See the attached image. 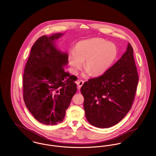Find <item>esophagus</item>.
<instances>
[{
  "mask_svg": "<svg viewBox=\"0 0 156 156\" xmlns=\"http://www.w3.org/2000/svg\"><path fill=\"white\" fill-rule=\"evenodd\" d=\"M76 83V84H77V85H78V89H80V88L82 86V85L83 84L84 81H82V80H78Z\"/></svg>",
  "mask_w": 156,
  "mask_h": 156,
  "instance_id": "obj_1",
  "label": "esophagus"
}]
</instances>
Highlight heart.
I'll return each instance as SVG.
<instances>
[{
  "instance_id": "1",
  "label": "heart",
  "mask_w": 156,
  "mask_h": 156,
  "mask_svg": "<svg viewBox=\"0 0 156 156\" xmlns=\"http://www.w3.org/2000/svg\"><path fill=\"white\" fill-rule=\"evenodd\" d=\"M117 55L118 51L115 45L102 38H92L77 45L75 51L69 53L68 62L72 71L76 73L85 60V74L98 76L104 74L111 67Z\"/></svg>"
}]
</instances>
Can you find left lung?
Returning <instances> with one entry per match:
<instances>
[{"mask_svg": "<svg viewBox=\"0 0 156 156\" xmlns=\"http://www.w3.org/2000/svg\"><path fill=\"white\" fill-rule=\"evenodd\" d=\"M138 81L133 50L129 43L126 52L113 66L82 86L83 108L89 123L99 128L118 123L132 108Z\"/></svg>", "mask_w": 156, "mask_h": 156, "instance_id": "8db88e82", "label": "left lung"}]
</instances>
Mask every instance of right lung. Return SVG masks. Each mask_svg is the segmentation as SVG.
Segmentation results:
<instances>
[{"instance_id":"add662e5","label":"right lung","mask_w":156,"mask_h":156,"mask_svg":"<svg viewBox=\"0 0 156 156\" xmlns=\"http://www.w3.org/2000/svg\"><path fill=\"white\" fill-rule=\"evenodd\" d=\"M56 33L38 38L32 46L23 78V99L39 122L55 125L64 119L72 98L76 92V76L66 72L68 55L56 48Z\"/></svg>"}]
</instances>
